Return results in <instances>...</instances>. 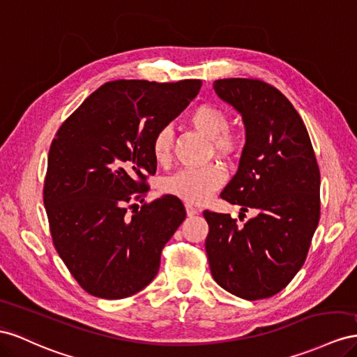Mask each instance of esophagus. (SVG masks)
Returning <instances> with one entry per match:
<instances>
[{
  "label": "esophagus",
  "instance_id": "34e87169",
  "mask_svg": "<svg viewBox=\"0 0 357 357\" xmlns=\"http://www.w3.org/2000/svg\"><path fill=\"white\" fill-rule=\"evenodd\" d=\"M186 213H188V216H195V215L199 213V210L197 207H194V206L186 204Z\"/></svg>",
  "mask_w": 357,
  "mask_h": 357
}]
</instances>
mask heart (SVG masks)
<instances>
[{"label": "heart", "mask_w": 357, "mask_h": 357, "mask_svg": "<svg viewBox=\"0 0 357 357\" xmlns=\"http://www.w3.org/2000/svg\"><path fill=\"white\" fill-rule=\"evenodd\" d=\"M189 123L202 137L211 139V146L219 155H233L238 147V139L228 132L229 119L225 111L215 105H201L189 115ZM174 147V135L169 128H160L151 141V153L158 163L169 162ZM225 171L218 163L204 167L185 168L167 177L162 188L168 194L178 197L189 204H202L216 189L224 185Z\"/></svg>", "instance_id": "obj_1"}]
</instances>
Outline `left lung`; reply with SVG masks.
<instances>
[{
	"mask_svg": "<svg viewBox=\"0 0 357 357\" xmlns=\"http://www.w3.org/2000/svg\"><path fill=\"white\" fill-rule=\"evenodd\" d=\"M213 89L242 115L246 132L238 169L220 198L257 215L237 225L204 210L206 252L224 290L258 301L284 290L305 263L320 220V169L301 115L275 86L229 78Z\"/></svg>",
	"mask_w": 357,
	"mask_h": 357,
	"instance_id": "8db88e82",
	"label": "left lung"
}]
</instances>
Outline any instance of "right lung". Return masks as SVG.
Returning <instances> with one entry per match:
<instances>
[{
    "label": "right lung",
    "instance_id": "add662e5",
    "mask_svg": "<svg viewBox=\"0 0 357 357\" xmlns=\"http://www.w3.org/2000/svg\"><path fill=\"white\" fill-rule=\"evenodd\" d=\"M201 85L199 79L107 82L56 132L43 202L56 252L91 296L129 297L158 275L162 249L186 218L185 206L174 195L141 210L130 204L146 194V180L156 172L153 137L178 117Z\"/></svg>",
    "mask_w": 357,
    "mask_h": 357
}]
</instances>
